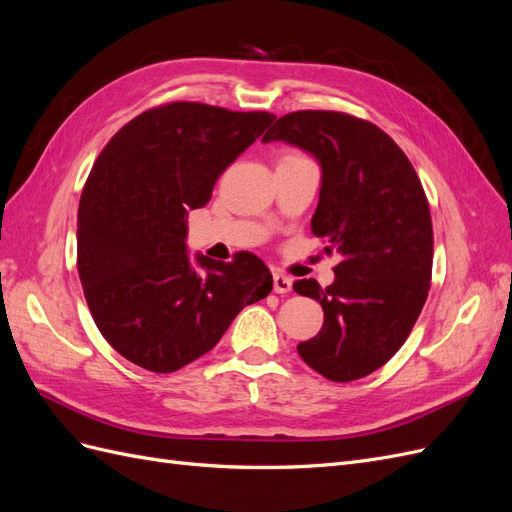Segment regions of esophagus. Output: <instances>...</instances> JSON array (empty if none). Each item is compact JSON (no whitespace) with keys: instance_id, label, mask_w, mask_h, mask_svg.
Instances as JSON below:
<instances>
[{"instance_id":"1","label":"esophagus","mask_w":512,"mask_h":512,"mask_svg":"<svg viewBox=\"0 0 512 512\" xmlns=\"http://www.w3.org/2000/svg\"><path fill=\"white\" fill-rule=\"evenodd\" d=\"M292 290V280L284 273H273V292L286 294Z\"/></svg>"}]
</instances>
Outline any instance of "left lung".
Segmentation results:
<instances>
[{
    "label": "left lung",
    "instance_id": "left-lung-1",
    "mask_svg": "<svg viewBox=\"0 0 512 512\" xmlns=\"http://www.w3.org/2000/svg\"><path fill=\"white\" fill-rule=\"evenodd\" d=\"M271 141L320 164L312 232L342 256L327 290L316 280L292 286L324 312L320 333L297 350L333 382L365 378L404 346L427 301L433 230L423 185L389 134L344 113L284 115L262 138Z\"/></svg>",
    "mask_w": 512,
    "mask_h": 512
}]
</instances>
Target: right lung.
<instances>
[{"mask_svg":"<svg viewBox=\"0 0 512 512\" xmlns=\"http://www.w3.org/2000/svg\"><path fill=\"white\" fill-rule=\"evenodd\" d=\"M275 115L173 102L126 123L91 168L79 205V277L100 333L134 365L170 374L220 342L273 277L241 252L190 256L188 213Z\"/></svg>","mask_w":512,"mask_h":512,"instance_id":"right-lung-1","label":"right lung"}]
</instances>
